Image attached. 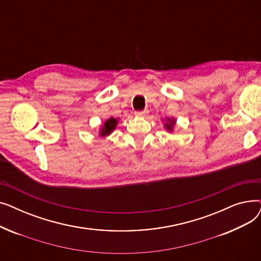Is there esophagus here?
<instances>
[{
    "label": "esophagus",
    "instance_id": "34e87169",
    "mask_svg": "<svg viewBox=\"0 0 261 261\" xmlns=\"http://www.w3.org/2000/svg\"><path fill=\"white\" fill-rule=\"evenodd\" d=\"M148 113H149L148 110H144V111H136L134 114H135V116H138V117H145Z\"/></svg>",
    "mask_w": 261,
    "mask_h": 261
}]
</instances>
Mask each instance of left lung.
<instances>
[{
  "label": "left lung",
  "instance_id": "obj_1",
  "mask_svg": "<svg viewBox=\"0 0 261 261\" xmlns=\"http://www.w3.org/2000/svg\"><path fill=\"white\" fill-rule=\"evenodd\" d=\"M164 121V128H165V130L169 133H172L173 130H174V127H175V123H176V120L174 117H166L165 119H163Z\"/></svg>",
  "mask_w": 261,
  "mask_h": 261
}]
</instances>
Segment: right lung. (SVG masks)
<instances>
[{"label":"right lung","instance_id":"1","mask_svg":"<svg viewBox=\"0 0 261 261\" xmlns=\"http://www.w3.org/2000/svg\"><path fill=\"white\" fill-rule=\"evenodd\" d=\"M118 120H119V118H114V117H110V118L106 119L99 128L98 135L101 136V138H107V136H109L115 130L117 123H118Z\"/></svg>","mask_w":261,"mask_h":261}]
</instances>
